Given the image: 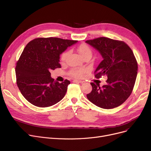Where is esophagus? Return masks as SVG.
<instances>
[{
	"label": "esophagus",
	"mask_w": 151,
	"mask_h": 151,
	"mask_svg": "<svg viewBox=\"0 0 151 151\" xmlns=\"http://www.w3.org/2000/svg\"><path fill=\"white\" fill-rule=\"evenodd\" d=\"M73 83H83L82 81L77 80H74L73 81Z\"/></svg>",
	"instance_id": "34e87169"
}]
</instances>
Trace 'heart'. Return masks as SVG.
Returning <instances> with one entry per match:
<instances>
[{"mask_svg": "<svg viewBox=\"0 0 151 151\" xmlns=\"http://www.w3.org/2000/svg\"><path fill=\"white\" fill-rule=\"evenodd\" d=\"M78 52L80 53L83 58L87 56H92V51L91 47L86 44H81L77 48ZM68 55V51L63 52L60 55V60L62 62H65ZM86 73V70L84 68H74L70 70L69 71V74L70 76L80 78L84 76Z\"/></svg>", "mask_w": 151, "mask_h": 151, "instance_id": "obj_1", "label": "heart"}]
</instances>
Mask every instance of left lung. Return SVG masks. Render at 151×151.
I'll list each match as a JSON object with an SVG mask.
<instances>
[{"label":"left lung","mask_w":151,"mask_h":151,"mask_svg":"<svg viewBox=\"0 0 151 151\" xmlns=\"http://www.w3.org/2000/svg\"><path fill=\"white\" fill-rule=\"evenodd\" d=\"M102 55L103 60L95 71V77L106 75V84L101 88L91 83L92 90L87 98L104 109L122 105L132 93L138 72V63L129 45L123 41L106 37L86 40Z\"/></svg>","instance_id":"1"}]
</instances>
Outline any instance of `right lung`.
I'll return each mask as SVG.
<instances>
[{"label":"right lung","instance_id":"obj_1","mask_svg":"<svg viewBox=\"0 0 151 151\" xmlns=\"http://www.w3.org/2000/svg\"><path fill=\"white\" fill-rule=\"evenodd\" d=\"M76 42L57 37L37 38L26 46L17 62L15 72L18 88L31 104L48 107L65 96L70 81H54L50 71L61 67L60 54Z\"/></svg>","mask_w":151,"mask_h":151}]
</instances>
